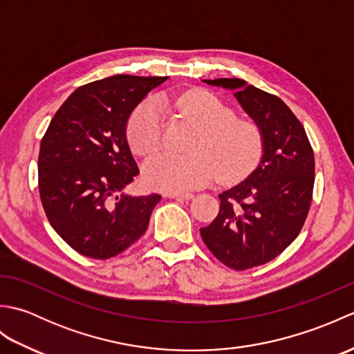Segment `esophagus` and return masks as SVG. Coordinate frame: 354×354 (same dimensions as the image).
Masks as SVG:
<instances>
[{"instance_id": "1", "label": "esophagus", "mask_w": 354, "mask_h": 354, "mask_svg": "<svg viewBox=\"0 0 354 354\" xmlns=\"http://www.w3.org/2000/svg\"><path fill=\"white\" fill-rule=\"evenodd\" d=\"M164 198H170V199H192L193 194L192 193H164Z\"/></svg>"}]
</instances>
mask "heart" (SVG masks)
I'll return each mask as SVG.
<instances>
[{"label": "heart", "instance_id": "obj_1", "mask_svg": "<svg viewBox=\"0 0 354 354\" xmlns=\"http://www.w3.org/2000/svg\"><path fill=\"white\" fill-rule=\"evenodd\" d=\"M165 104H173L201 127L189 156L161 152L150 156L142 165L145 181L156 190L178 193L207 185L216 175L225 184L237 183L259 167L265 153L261 127L248 120H239L234 108L208 91H190L164 95ZM165 111L158 99H149L133 112L127 137L135 152L149 155L160 149L164 140Z\"/></svg>", "mask_w": 354, "mask_h": 354}]
</instances>
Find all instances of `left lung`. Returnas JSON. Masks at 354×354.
<instances>
[{
  "mask_svg": "<svg viewBox=\"0 0 354 354\" xmlns=\"http://www.w3.org/2000/svg\"><path fill=\"white\" fill-rule=\"evenodd\" d=\"M205 82L236 89L237 100L265 135L259 167L219 194V213L201 228L217 260L230 269L246 270L274 260L301 231L313 196V149L301 122L277 95L242 79Z\"/></svg>",
  "mask_w": 354,
  "mask_h": 354,
  "instance_id": "left-lung-1",
  "label": "left lung"
}]
</instances>
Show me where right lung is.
Here are the masks:
<instances>
[{"mask_svg":"<svg viewBox=\"0 0 354 354\" xmlns=\"http://www.w3.org/2000/svg\"><path fill=\"white\" fill-rule=\"evenodd\" d=\"M167 77L117 74L77 88L41 141L37 185L47 219L74 251L106 260L145 234L161 194H122L140 169L126 123Z\"/></svg>","mask_w":354,"mask_h":354,"instance_id":"obj_1","label":"right lung"}]
</instances>
